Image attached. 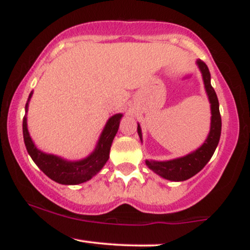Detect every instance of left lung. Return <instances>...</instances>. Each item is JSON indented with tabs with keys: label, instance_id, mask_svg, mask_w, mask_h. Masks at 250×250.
Instances as JSON below:
<instances>
[{
	"label": "left lung",
	"instance_id": "left-lung-1",
	"mask_svg": "<svg viewBox=\"0 0 250 250\" xmlns=\"http://www.w3.org/2000/svg\"><path fill=\"white\" fill-rule=\"evenodd\" d=\"M197 67L202 74L203 84H205L206 93H207L209 103H210V130L203 142V145L191 151L188 155L177 159L168 160V161H155V160H146V165L150 170H153L155 174L160 175L163 179L169 181H186L194 175H196L199 171L207 165L209 160L213 156L215 149L219 145L220 136H221V115L219 108V100H217L216 93L214 88L211 87L210 83V73L205 62L197 60ZM137 133H139L140 140L142 141V130L140 125L137 123Z\"/></svg>",
	"mask_w": 250,
	"mask_h": 250
}]
</instances>
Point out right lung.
Listing matches in <instances>:
<instances>
[{"label": "right lung", "mask_w": 250, "mask_h": 250, "mask_svg": "<svg viewBox=\"0 0 250 250\" xmlns=\"http://www.w3.org/2000/svg\"><path fill=\"white\" fill-rule=\"evenodd\" d=\"M33 96V91L29 94L27 104H25V115L23 117V140L28 154L36 163V166L47 175L49 179L61 185H80L93 179L103 168L109 159L111 143L119 130L120 121L123 114H115L105 123L96 147L87 157L77 161L63 159L54 154H48L36 147L33 139L30 137L27 125V113L29 101Z\"/></svg>", "instance_id": "obj_1"}]
</instances>
